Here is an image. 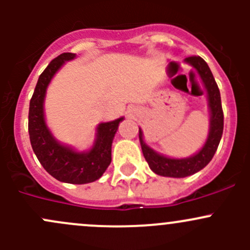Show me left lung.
I'll return each instance as SVG.
<instances>
[{"mask_svg":"<svg viewBox=\"0 0 250 250\" xmlns=\"http://www.w3.org/2000/svg\"><path fill=\"white\" fill-rule=\"evenodd\" d=\"M184 62L197 71L207 92L209 109V132L202 147L190 157L174 158L161 155L151 148L144 140L143 130L139 128V140L144 157L153 173L169 178H185L200 172L211 161L224 130V113L218 84L208 64L201 57H188Z\"/></svg>","mask_w":250,"mask_h":250,"instance_id":"8db88e82","label":"left lung"}]
</instances>
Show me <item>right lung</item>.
Segmentation results:
<instances>
[{
  "label": "right lung",
  "instance_id": "1",
  "mask_svg": "<svg viewBox=\"0 0 250 250\" xmlns=\"http://www.w3.org/2000/svg\"><path fill=\"white\" fill-rule=\"evenodd\" d=\"M75 58L76 54L74 53H62L49 62L39 77L34 95L30 100L29 135L35 155L53 178L62 183L82 185L98 180L107 169L111 163L113 138L118 125L125 117L99 123L95 129L94 143L85 151H77L72 146L55 139L48 128L44 115L47 88L62 65Z\"/></svg>",
  "mask_w": 250,
  "mask_h": 250
}]
</instances>
